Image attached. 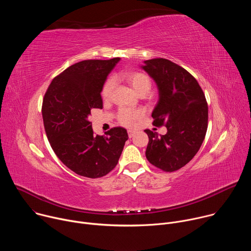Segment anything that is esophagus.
I'll use <instances>...</instances> for the list:
<instances>
[{
  "label": "esophagus",
  "instance_id": "1",
  "mask_svg": "<svg viewBox=\"0 0 251 251\" xmlns=\"http://www.w3.org/2000/svg\"><path fill=\"white\" fill-rule=\"evenodd\" d=\"M135 131H132V130H129L128 131V136H129V138H132L134 135H135Z\"/></svg>",
  "mask_w": 251,
  "mask_h": 251
}]
</instances>
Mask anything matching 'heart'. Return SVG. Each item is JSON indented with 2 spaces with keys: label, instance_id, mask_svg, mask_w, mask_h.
Here are the masks:
<instances>
[{
  "label": "heart",
  "instance_id": "1",
  "mask_svg": "<svg viewBox=\"0 0 251 251\" xmlns=\"http://www.w3.org/2000/svg\"><path fill=\"white\" fill-rule=\"evenodd\" d=\"M120 77L125 79L139 95L147 94L152 86V80L150 76L145 73H142V71H127V73L122 74ZM114 82L112 78L105 81L101 89V96L104 100H108L110 98ZM141 115L142 113L138 110L122 108L118 112V120L124 126H132L138 119H140Z\"/></svg>",
  "mask_w": 251,
  "mask_h": 251
}]
</instances>
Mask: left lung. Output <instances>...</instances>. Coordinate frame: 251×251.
<instances>
[{"label":"left lung","instance_id":"left-lung-1","mask_svg":"<svg viewBox=\"0 0 251 251\" xmlns=\"http://www.w3.org/2000/svg\"><path fill=\"white\" fill-rule=\"evenodd\" d=\"M142 68L159 88L153 125L168 130L160 136L145 130L149 137L146 158L164 172H175L187 165L202 144L208 119L206 99L189 71L169 59H149Z\"/></svg>","mask_w":251,"mask_h":251}]
</instances>
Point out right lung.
<instances>
[{"mask_svg":"<svg viewBox=\"0 0 251 251\" xmlns=\"http://www.w3.org/2000/svg\"><path fill=\"white\" fill-rule=\"evenodd\" d=\"M119 60L75 63L52 79L45 94L42 113L50 144L58 159L79 176L96 178L111 172L128 140L121 127L95 136L88 121L91 109H102V86Z\"/></svg>","mask_w":251,"mask_h":251,"instance_id":"obj_1","label":"right lung"}]
</instances>
